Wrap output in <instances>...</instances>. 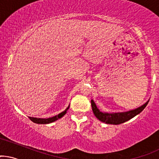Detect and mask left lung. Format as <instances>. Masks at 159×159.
Masks as SVG:
<instances>
[{
  "label": "left lung",
  "mask_w": 159,
  "mask_h": 159,
  "mask_svg": "<svg viewBox=\"0 0 159 159\" xmlns=\"http://www.w3.org/2000/svg\"><path fill=\"white\" fill-rule=\"evenodd\" d=\"M148 102H146L144 105H143L140 107L137 108V109L131 110L126 112H119V113H104L101 112L100 111L97 109V106H96L95 102L93 100H91V106H92V110L93 111V114L99 120V121L104 122L106 124H109V125H120V124L124 123V122L128 121V120L131 119L134 116L138 115L145 109L146 106H147Z\"/></svg>",
  "instance_id": "8db88e82"
}]
</instances>
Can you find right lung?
Returning <instances> with one entry per match:
<instances>
[{
	"label": "right lung",
	"instance_id": "add662e5",
	"mask_svg": "<svg viewBox=\"0 0 159 159\" xmlns=\"http://www.w3.org/2000/svg\"><path fill=\"white\" fill-rule=\"evenodd\" d=\"M69 106L64 111H62V112L60 113V114L57 115V116L52 117V118H31V117H29V118H30V120H31V121H33V122H34V123H36V124H49V123H51V122H53V121H57V120H58L59 118H62V117L66 114V111H67L68 109H69Z\"/></svg>",
	"mask_w": 159,
	"mask_h": 159
}]
</instances>
